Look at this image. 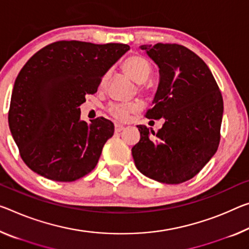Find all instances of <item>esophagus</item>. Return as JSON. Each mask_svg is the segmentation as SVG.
<instances>
[{"mask_svg": "<svg viewBox=\"0 0 249 249\" xmlns=\"http://www.w3.org/2000/svg\"><path fill=\"white\" fill-rule=\"evenodd\" d=\"M124 129V126L121 125V124H115V133H120Z\"/></svg>", "mask_w": 249, "mask_h": 249, "instance_id": "obj_1", "label": "esophagus"}]
</instances>
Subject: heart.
Instances as JSON below:
<instances>
[{"label": "heart", "mask_w": 249, "mask_h": 249, "mask_svg": "<svg viewBox=\"0 0 249 249\" xmlns=\"http://www.w3.org/2000/svg\"><path fill=\"white\" fill-rule=\"evenodd\" d=\"M123 70L132 80L137 84H144L148 80L152 73V66L145 57L141 55H134L128 57L123 63ZM107 76H104L102 84H105ZM140 109V104L136 102H127V103H112L108 106V113L114 118L120 121L127 120L132 113H135Z\"/></svg>", "instance_id": "obj_1"}]
</instances>
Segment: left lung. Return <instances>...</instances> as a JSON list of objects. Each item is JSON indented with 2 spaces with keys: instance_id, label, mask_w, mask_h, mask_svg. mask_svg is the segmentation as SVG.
I'll use <instances>...</instances> for the list:
<instances>
[{
  "instance_id": "left-lung-1",
  "label": "left lung",
  "mask_w": 249,
  "mask_h": 249,
  "mask_svg": "<svg viewBox=\"0 0 249 249\" xmlns=\"http://www.w3.org/2000/svg\"><path fill=\"white\" fill-rule=\"evenodd\" d=\"M140 47L160 70L154 106L146 117L164 118L165 123L156 134L137 125L141 140L132 148L133 159L149 178L180 184L198 174L218 148L222 94L206 63L187 47L161 43Z\"/></svg>"
}]
</instances>
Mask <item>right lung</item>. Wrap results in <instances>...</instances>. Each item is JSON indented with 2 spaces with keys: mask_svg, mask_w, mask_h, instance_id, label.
<instances>
[{
  "mask_svg": "<svg viewBox=\"0 0 249 249\" xmlns=\"http://www.w3.org/2000/svg\"><path fill=\"white\" fill-rule=\"evenodd\" d=\"M128 50L120 43L60 41L26 62L13 86L9 126L27 167L56 181L95 168L114 124L104 117L86 123L80 106Z\"/></svg>",
  "mask_w": 249,
  "mask_h": 249,
  "instance_id": "right-lung-1",
  "label": "right lung"
}]
</instances>
